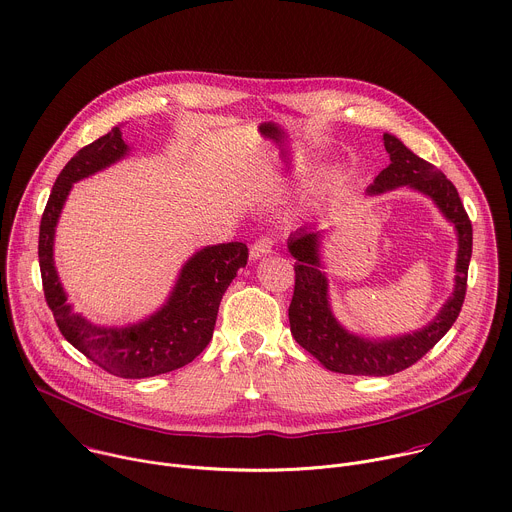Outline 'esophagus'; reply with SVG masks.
<instances>
[{
  "instance_id": "1",
  "label": "esophagus",
  "mask_w": 512,
  "mask_h": 512,
  "mask_svg": "<svg viewBox=\"0 0 512 512\" xmlns=\"http://www.w3.org/2000/svg\"><path fill=\"white\" fill-rule=\"evenodd\" d=\"M271 249H273V239H271V237H261V239H257V241L251 245L249 257H251V259H261L263 255L271 253Z\"/></svg>"
}]
</instances>
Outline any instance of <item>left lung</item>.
Wrapping results in <instances>:
<instances>
[{
	"label": "left lung",
	"mask_w": 512,
	"mask_h": 512,
	"mask_svg": "<svg viewBox=\"0 0 512 512\" xmlns=\"http://www.w3.org/2000/svg\"><path fill=\"white\" fill-rule=\"evenodd\" d=\"M390 164L368 187V195H382L400 187L414 189L434 201L458 237L454 291L436 317L404 335L364 337L339 323L331 311L329 285L321 263V231L301 227L287 239V249L295 259V289L289 305V325L295 342L319 364L337 374L350 376H392L426 356L456 321L464 295L468 263L472 255V225L462 207L456 187L440 170L414 154L394 134H384Z\"/></svg>",
	"instance_id": "left-lung-1"
}]
</instances>
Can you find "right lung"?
<instances>
[{"mask_svg":"<svg viewBox=\"0 0 512 512\" xmlns=\"http://www.w3.org/2000/svg\"><path fill=\"white\" fill-rule=\"evenodd\" d=\"M130 152L122 132L108 134L80 148L58 175L40 223V271L46 301L68 342L112 376L126 380L152 378L191 364L211 342L221 299L247 265V245L219 243L197 251L183 265L164 305L152 315L128 323L98 325L72 309L54 263L56 225L72 185L96 175Z\"/></svg>","mask_w":512,"mask_h":512,"instance_id":"obj_1","label":"right lung"}]
</instances>
